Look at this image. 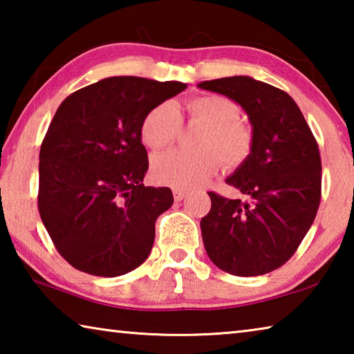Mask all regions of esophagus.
<instances>
[{
    "instance_id": "1",
    "label": "esophagus",
    "mask_w": 354,
    "mask_h": 354,
    "mask_svg": "<svg viewBox=\"0 0 354 354\" xmlns=\"http://www.w3.org/2000/svg\"><path fill=\"white\" fill-rule=\"evenodd\" d=\"M185 195H187V192H185V190H181V189L173 190V196H175V201H181L183 198H185Z\"/></svg>"
}]
</instances>
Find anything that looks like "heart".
Returning <instances> with one entry per match:
<instances>
[{
  "instance_id": "b5f03b06",
  "label": "heart",
  "mask_w": 354,
  "mask_h": 354,
  "mask_svg": "<svg viewBox=\"0 0 354 354\" xmlns=\"http://www.w3.org/2000/svg\"><path fill=\"white\" fill-rule=\"evenodd\" d=\"M190 117L206 131L198 140L200 151L170 149L156 154L151 175L156 183L173 189H194L205 184L218 170L220 159L227 169L243 164L253 149V131L242 123L241 106L221 95H203L187 103ZM183 118L173 101L153 107L142 123V140L153 149L164 148L176 139Z\"/></svg>"
}]
</instances>
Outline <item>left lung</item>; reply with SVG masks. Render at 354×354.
Here are the masks:
<instances>
[{
    "label": "left lung",
    "instance_id": "8db88e82",
    "mask_svg": "<svg viewBox=\"0 0 354 354\" xmlns=\"http://www.w3.org/2000/svg\"><path fill=\"white\" fill-rule=\"evenodd\" d=\"M198 87L236 101L253 131L248 159L226 178L247 200L209 192L212 206L200 223L206 253L236 277L277 270L314 223L322 194L319 145L290 95L270 84L230 76Z\"/></svg>",
    "mask_w": 354,
    "mask_h": 354
}]
</instances>
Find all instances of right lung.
<instances>
[{
    "label": "right lung",
    "mask_w": 354,
    "mask_h": 354,
    "mask_svg": "<svg viewBox=\"0 0 354 354\" xmlns=\"http://www.w3.org/2000/svg\"><path fill=\"white\" fill-rule=\"evenodd\" d=\"M187 84L111 76L62 101L41 142L39 212L59 253L77 270L113 278L145 262L169 187H145L147 113Z\"/></svg>",
    "instance_id": "obj_1"
}]
</instances>
